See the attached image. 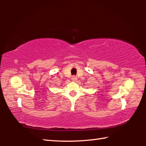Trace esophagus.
<instances>
[{
  "label": "esophagus",
  "mask_w": 146,
  "mask_h": 146,
  "mask_svg": "<svg viewBox=\"0 0 146 146\" xmlns=\"http://www.w3.org/2000/svg\"><path fill=\"white\" fill-rule=\"evenodd\" d=\"M71 80H72L73 81H76V80H77V77H76V76L73 75L72 76V78H71Z\"/></svg>",
  "instance_id": "esophagus-1"
}]
</instances>
